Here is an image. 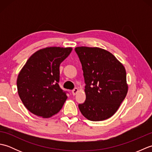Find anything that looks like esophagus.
<instances>
[{
    "mask_svg": "<svg viewBox=\"0 0 152 152\" xmlns=\"http://www.w3.org/2000/svg\"><path fill=\"white\" fill-rule=\"evenodd\" d=\"M78 92V88H74L72 91V93L73 95H76V93Z\"/></svg>",
    "mask_w": 152,
    "mask_h": 152,
    "instance_id": "obj_1",
    "label": "esophagus"
}]
</instances>
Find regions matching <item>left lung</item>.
Returning a JSON list of instances; mask_svg holds the SVG:
<instances>
[{
  "instance_id": "1",
  "label": "left lung",
  "mask_w": 152,
  "mask_h": 152,
  "mask_svg": "<svg viewBox=\"0 0 152 152\" xmlns=\"http://www.w3.org/2000/svg\"><path fill=\"white\" fill-rule=\"evenodd\" d=\"M86 86L85 102L78 107L90 121L107 119L117 112L128 91L126 71L114 55L99 48L76 47Z\"/></svg>"
}]
</instances>
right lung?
Wrapping results in <instances>:
<instances>
[{"instance_id": "add662e5", "label": "right lung", "mask_w": 152, "mask_h": 152, "mask_svg": "<svg viewBox=\"0 0 152 152\" xmlns=\"http://www.w3.org/2000/svg\"><path fill=\"white\" fill-rule=\"evenodd\" d=\"M72 50V48H43L32 55L19 72L18 95L33 114L48 118L62 108L67 96L59 85V66Z\"/></svg>"}]
</instances>
